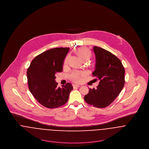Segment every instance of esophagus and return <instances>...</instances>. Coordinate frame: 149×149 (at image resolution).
Masks as SVG:
<instances>
[{
	"instance_id": "obj_1",
	"label": "esophagus",
	"mask_w": 149,
	"mask_h": 149,
	"mask_svg": "<svg viewBox=\"0 0 149 149\" xmlns=\"http://www.w3.org/2000/svg\"><path fill=\"white\" fill-rule=\"evenodd\" d=\"M73 87L74 89H75V88H79V87H80V85L74 84V85H73Z\"/></svg>"
}]
</instances>
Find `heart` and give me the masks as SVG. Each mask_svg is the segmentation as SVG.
I'll return each instance as SVG.
<instances>
[{"label": "heart", "mask_w": 149, "mask_h": 149, "mask_svg": "<svg viewBox=\"0 0 149 149\" xmlns=\"http://www.w3.org/2000/svg\"><path fill=\"white\" fill-rule=\"evenodd\" d=\"M76 53L83 61L88 60L91 56V51L85 47H80L76 50ZM68 56H67L64 61V65H67L68 64ZM86 72L84 71H73L69 74V78L74 82H80L82 77L86 76Z\"/></svg>", "instance_id": "1"}]
</instances>
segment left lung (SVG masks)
Here are the masks:
<instances>
[{
  "instance_id": "8db88e82",
  "label": "left lung",
  "mask_w": 149,
  "mask_h": 149,
  "mask_svg": "<svg viewBox=\"0 0 149 149\" xmlns=\"http://www.w3.org/2000/svg\"><path fill=\"white\" fill-rule=\"evenodd\" d=\"M95 67L93 76L100 80L97 89L89 88L84 96L86 103L104 108L111 104L119 95L125 84V69L121 60L108 51L95 46Z\"/></svg>"
}]
</instances>
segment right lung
I'll return each mask as SVG.
<instances>
[{"label":"right lung","mask_w":149,"mask_h":149,"mask_svg":"<svg viewBox=\"0 0 149 149\" xmlns=\"http://www.w3.org/2000/svg\"><path fill=\"white\" fill-rule=\"evenodd\" d=\"M69 48H55L35 57L27 71L29 90L44 107L56 108L68 101L73 90L70 83L57 87L55 74L63 71V65Z\"/></svg>","instance_id":"add662e5"}]
</instances>
